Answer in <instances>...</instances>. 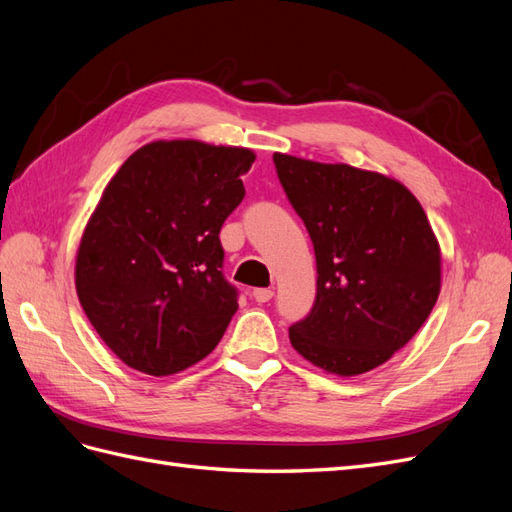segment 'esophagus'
<instances>
[{
    "instance_id": "esophagus-1",
    "label": "esophagus",
    "mask_w": 512,
    "mask_h": 512,
    "mask_svg": "<svg viewBox=\"0 0 512 512\" xmlns=\"http://www.w3.org/2000/svg\"><path fill=\"white\" fill-rule=\"evenodd\" d=\"M252 297L256 303H269L273 299V290L271 288H256L252 292Z\"/></svg>"
}]
</instances>
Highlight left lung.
Returning <instances> with one entry per match:
<instances>
[{
    "instance_id": "1",
    "label": "left lung",
    "mask_w": 512,
    "mask_h": 512,
    "mask_svg": "<svg viewBox=\"0 0 512 512\" xmlns=\"http://www.w3.org/2000/svg\"><path fill=\"white\" fill-rule=\"evenodd\" d=\"M316 252L312 312L288 329L303 359L337 376L386 363L440 294V245L404 183L348 164L273 153Z\"/></svg>"
}]
</instances>
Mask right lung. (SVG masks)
<instances>
[{"label":"right lung","mask_w":512,"mask_h":512,"mask_svg":"<svg viewBox=\"0 0 512 512\" xmlns=\"http://www.w3.org/2000/svg\"><path fill=\"white\" fill-rule=\"evenodd\" d=\"M254 151L153 141L108 181L76 252V294L132 369L170 376L203 361L237 312L220 228L245 196Z\"/></svg>","instance_id":"right-lung-1"}]
</instances>
